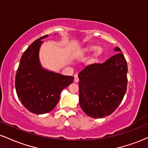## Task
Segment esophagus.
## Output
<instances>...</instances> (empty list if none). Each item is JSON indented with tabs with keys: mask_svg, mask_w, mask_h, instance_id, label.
I'll list each match as a JSON object with an SVG mask.
<instances>
[{
	"mask_svg": "<svg viewBox=\"0 0 148 148\" xmlns=\"http://www.w3.org/2000/svg\"><path fill=\"white\" fill-rule=\"evenodd\" d=\"M79 76H78L77 74H75V75H74V82L78 83L79 82Z\"/></svg>",
	"mask_w": 148,
	"mask_h": 148,
	"instance_id": "34e87169",
	"label": "esophagus"
}]
</instances>
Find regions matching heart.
<instances>
[{"label": "heart", "mask_w": 148, "mask_h": 148, "mask_svg": "<svg viewBox=\"0 0 148 148\" xmlns=\"http://www.w3.org/2000/svg\"><path fill=\"white\" fill-rule=\"evenodd\" d=\"M96 48H97L96 46H87V47H85L79 51V55L80 56H84L86 55V54L89 53H90L92 51H93L94 50H95ZM101 54H102V49L101 48H97L95 51L94 54L92 55V56L90 58V60H88V62H89V63L95 62L97 60L98 58H99Z\"/></svg>", "instance_id": "obj_1"}]
</instances>
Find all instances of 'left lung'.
Here are the masks:
<instances>
[{"label":"left lung","mask_w":148,"mask_h":148,"mask_svg":"<svg viewBox=\"0 0 148 148\" xmlns=\"http://www.w3.org/2000/svg\"><path fill=\"white\" fill-rule=\"evenodd\" d=\"M102 64H90L79 74V103L86 115L101 118L111 115L127 90V63L119 47Z\"/></svg>","instance_id":"left-lung-1"}]
</instances>
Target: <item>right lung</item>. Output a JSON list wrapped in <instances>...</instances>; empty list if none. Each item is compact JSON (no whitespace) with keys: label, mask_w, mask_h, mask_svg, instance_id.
<instances>
[{"label":"right lung","mask_w":148,"mask_h":148,"mask_svg":"<svg viewBox=\"0 0 148 148\" xmlns=\"http://www.w3.org/2000/svg\"><path fill=\"white\" fill-rule=\"evenodd\" d=\"M33 42L23 52L15 77L16 94L27 110L35 114L52 111L60 99L61 91L72 84L74 77L47 70L41 66L39 51L42 40Z\"/></svg>","instance_id":"add662e5"}]
</instances>
